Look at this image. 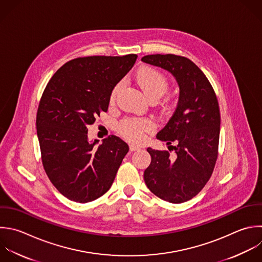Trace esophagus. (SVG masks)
<instances>
[{
	"mask_svg": "<svg viewBox=\"0 0 262 262\" xmlns=\"http://www.w3.org/2000/svg\"><path fill=\"white\" fill-rule=\"evenodd\" d=\"M129 148H130L131 151H135V150H139V149H140V147L137 146V145H135V144H130V145H129Z\"/></svg>",
	"mask_w": 262,
	"mask_h": 262,
	"instance_id": "1",
	"label": "esophagus"
}]
</instances>
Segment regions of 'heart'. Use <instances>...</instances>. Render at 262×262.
Segmentation results:
<instances>
[{"instance_id":"b5f03b06","label":"heart","mask_w":262,"mask_h":262,"mask_svg":"<svg viewBox=\"0 0 262 262\" xmlns=\"http://www.w3.org/2000/svg\"><path fill=\"white\" fill-rule=\"evenodd\" d=\"M135 81L148 99L159 98L169 87V81L160 71L143 67L135 74ZM121 84H117L110 95V103L114 104L120 92ZM154 129V124L148 119H125L119 125L121 134L130 141L140 142L144 139L145 133Z\"/></svg>"}]
</instances>
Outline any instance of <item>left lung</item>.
<instances>
[{
	"instance_id": "obj_1",
	"label": "left lung",
	"mask_w": 262,
	"mask_h": 262,
	"mask_svg": "<svg viewBox=\"0 0 262 262\" xmlns=\"http://www.w3.org/2000/svg\"><path fill=\"white\" fill-rule=\"evenodd\" d=\"M141 60L171 73L179 86L177 107L157 134L174 154L148 147L151 162L144 171V181L160 199L183 203L196 195L213 173L220 133L218 100L207 77L188 58L154 54Z\"/></svg>"
}]
</instances>
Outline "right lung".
<instances>
[{"mask_svg": "<svg viewBox=\"0 0 262 262\" xmlns=\"http://www.w3.org/2000/svg\"><path fill=\"white\" fill-rule=\"evenodd\" d=\"M136 54L79 57L51 78L37 113V134L47 176L71 201L88 203L112 186L128 144L111 135L89 141L88 126L106 112L113 88L127 75Z\"/></svg>", "mask_w": 262, "mask_h": 262, "instance_id": "obj_1", "label": "right lung"}]
</instances>
